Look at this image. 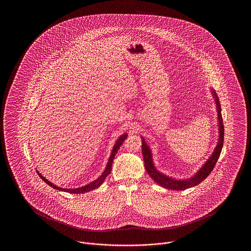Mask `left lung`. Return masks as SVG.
Returning a JSON list of instances; mask_svg holds the SVG:
<instances>
[{
    "label": "left lung",
    "mask_w": 251,
    "mask_h": 251,
    "mask_svg": "<svg viewBox=\"0 0 251 251\" xmlns=\"http://www.w3.org/2000/svg\"><path fill=\"white\" fill-rule=\"evenodd\" d=\"M211 93L214 97L215 100V106L217 111V121H218V139L217 143L214 149V151L209 158L206 160V162L203 164L200 169L192 175L190 178L186 179H176L171 176H167L166 174L162 173L160 170H158L154 166L153 158H152V151L150 146L146 143V140L143 136H141L142 140V154H143L144 163H145V168L147 173L150 175V177L155 181L157 184L160 186L166 188V189H171V190H185L188 188L194 187L198 184H200L201 181L206 179L210 173L213 171L215 164L219 158V155L222 151L223 142H224V125H223V120L221 115V105L219 102V99L217 94L215 93V89L211 88Z\"/></svg>",
    "instance_id": "left-lung-1"
}]
</instances>
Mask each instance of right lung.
Returning a JSON list of instances; mask_svg holds the SVG:
<instances>
[{
  "instance_id": "right-lung-1",
  "label": "right lung",
  "mask_w": 251,
  "mask_h": 251,
  "mask_svg": "<svg viewBox=\"0 0 251 251\" xmlns=\"http://www.w3.org/2000/svg\"><path fill=\"white\" fill-rule=\"evenodd\" d=\"M127 136H128V133H123V134L120 135V137H119V139L116 141V143H115L113 149H112L110 157H109V159H108L107 165H106V167H105V169L103 170V172L101 173V175H100L98 179H96L95 180L91 181V182L88 183V184H85L84 186L77 187V188H70V189L62 188V187H59V186L53 184L52 182H50V181L46 179L45 177H43V176L41 175V173H39L37 170H36V172H37V174L39 175V177L42 179V180H44L48 185H50V186L52 187V188H54V189L59 190V191L68 192V193H71V194H83V193H87V192L92 191V190H94L96 188L100 187V186L102 184V182L104 181L105 178L111 173L112 164H113L114 158H115V156L117 154V152H118L120 146L123 144V142L125 141V139L127 138Z\"/></svg>"
}]
</instances>
